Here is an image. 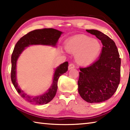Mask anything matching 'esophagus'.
I'll list each match as a JSON object with an SVG mask.
<instances>
[{
    "instance_id": "1",
    "label": "esophagus",
    "mask_w": 130,
    "mask_h": 130,
    "mask_svg": "<svg viewBox=\"0 0 130 130\" xmlns=\"http://www.w3.org/2000/svg\"><path fill=\"white\" fill-rule=\"evenodd\" d=\"M74 67H75V65H74L73 63H71L69 65V67H68V69H73V68H74Z\"/></svg>"
}]
</instances>
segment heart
<instances>
[{
    "mask_svg": "<svg viewBox=\"0 0 130 130\" xmlns=\"http://www.w3.org/2000/svg\"><path fill=\"white\" fill-rule=\"evenodd\" d=\"M65 49L70 53L76 54L75 60L80 65H88L95 60L101 50V45L97 39L80 35L67 41Z\"/></svg>",
    "mask_w": 130,
    "mask_h": 130,
    "instance_id": "b5f03b06",
    "label": "heart"
}]
</instances>
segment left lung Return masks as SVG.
I'll list each match as a JSON object with an SVG mask.
<instances>
[{"label":"left lung","mask_w":130,"mask_h":130,"mask_svg":"<svg viewBox=\"0 0 130 130\" xmlns=\"http://www.w3.org/2000/svg\"><path fill=\"white\" fill-rule=\"evenodd\" d=\"M87 31L102 41L100 58L91 65L80 68L78 93L86 102L100 103L109 99L117 90L120 80L121 59L115 43L96 30Z\"/></svg>","instance_id":"left-lung-1"}]
</instances>
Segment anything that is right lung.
Segmentation results:
<instances>
[{
	"label": "right lung",
	"instance_id": "right-lung-1",
	"mask_svg": "<svg viewBox=\"0 0 130 130\" xmlns=\"http://www.w3.org/2000/svg\"><path fill=\"white\" fill-rule=\"evenodd\" d=\"M62 32L52 28H42L31 31L23 36L17 42L11 56V79L15 89L22 98L32 104L42 105L47 104L54 98L57 91V84L59 77L66 73L68 69V62H65L57 68L54 74L53 82L47 92L38 96H30L24 93L18 87L16 79V63L19 55L25 47L31 45H46L55 46Z\"/></svg>",
	"mask_w": 130,
	"mask_h": 130
}]
</instances>
